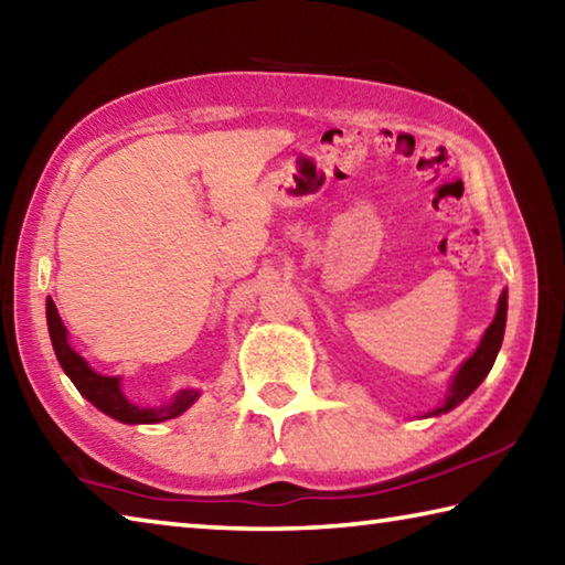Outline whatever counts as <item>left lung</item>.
I'll use <instances>...</instances> for the list:
<instances>
[{
    "instance_id": "8db88e82",
    "label": "left lung",
    "mask_w": 565,
    "mask_h": 565,
    "mask_svg": "<svg viewBox=\"0 0 565 565\" xmlns=\"http://www.w3.org/2000/svg\"><path fill=\"white\" fill-rule=\"evenodd\" d=\"M505 309H509V303H505V291H503L501 299H499V311H495V319L491 321V327L486 329L483 339H481V347H478L473 356L468 359L461 369H458V374H456L454 384H451V394H448V398L444 401L441 408H436V414H446V411L456 408L463 398L473 394L476 386L481 384L486 376H489V371L493 366L495 356H499V349H501V341H503Z\"/></svg>"
}]
</instances>
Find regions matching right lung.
<instances>
[{"instance_id":"right-lung-1","label":"right lung","mask_w":565,"mask_h":565,"mask_svg":"<svg viewBox=\"0 0 565 565\" xmlns=\"http://www.w3.org/2000/svg\"><path fill=\"white\" fill-rule=\"evenodd\" d=\"M46 327H50L56 359H60L66 376L72 379V384L79 388V394L84 398H89L99 411L121 420V424H159V420L184 414V411L194 404L199 396L196 391H181L171 404H164V406H157V408L134 406L124 398L117 376H102L97 371H92L89 363L70 347V341H66V329L60 319V313H56V306L52 299H46Z\"/></svg>"}]
</instances>
